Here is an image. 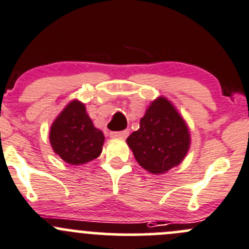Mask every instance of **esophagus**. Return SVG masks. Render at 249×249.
<instances>
[{
	"mask_svg": "<svg viewBox=\"0 0 249 249\" xmlns=\"http://www.w3.org/2000/svg\"><path fill=\"white\" fill-rule=\"evenodd\" d=\"M129 131L127 130H123V131H117V132H110V137L112 139H126Z\"/></svg>",
	"mask_w": 249,
	"mask_h": 249,
	"instance_id": "obj_1",
	"label": "esophagus"
}]
</instances>
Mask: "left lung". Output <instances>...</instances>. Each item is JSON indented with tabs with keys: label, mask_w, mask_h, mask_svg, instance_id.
Returning a JSON list of instances; mask_svg holds the SVG:
<instances>
[{
	"label": "left lung",
	"mask_w": 249,
	"mask_h": 249,
	"mask_svg": "<svg viewBox=\"0 0 249 249\" xmlns=\"http://www.w3.org/2000/svg\"><path fill=\"white\" fill-rule=\"evenodd\" d=\"M190 131L184 118L166 97L150 102L140 129L126 143L136 161L153 175H164L184 160L190 148Z\"/></svg>",
	"instance_id": "obj_1"
}]
</instances>
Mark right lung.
<instances>
[{
    "label": "right lung",
    "mask_w": 249,
    "mask_h": 249,
    "mask_svg": "<svg viewBox=\"0 0 249 249\" xmlns=\"http://www.w3.org/2000/svg\"><path fill=\"white\" fill-rule=\"evenodd\" d=\"M49 141L55 154L67 164L78 166L101 154L105 135L94 126L85 105L72 100L53 122Z\"/></svg>",
    "instance_id": "obj_1"
}]
</instances>
